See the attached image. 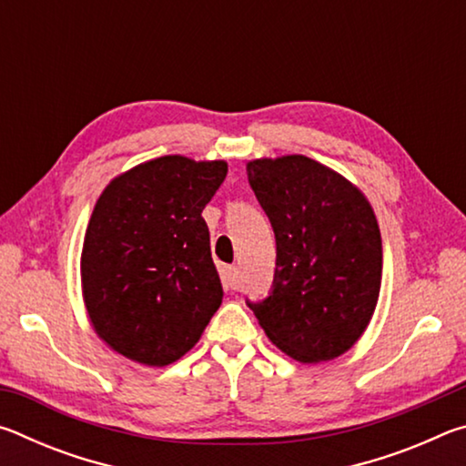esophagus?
I'll return each mask as SVG.
<instances>
[{
    "label": "esophagus",
    "instance_id": "1",
    "mask_svg": "<svg viewBox=\"0 0 466 466\" xmlns=\"http://www.w3.org/2000/svg\"><path fill=\"white\" fill-rule=\"evenodd\" d=\"M222 281H224V286H226L228 289H238V283H240V271H238V267H234V265L224 267Z\"/></svg>",
    "mask_w": 466,
    "mask_h": 466
}]
</instances>
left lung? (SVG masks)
<instances>
[{
  "label": "left lung",
  "instance_id": "obj_1",
  "mask_svg": "<svg viewBox=\"0 0 466 466\" xmlns=\"http://www.w3.org/2000/svg\"><path fill=\"white\" fill-rule=\"evenodd\" d=\"M278 261L269 296L250 302L267 337L304 364L341 356L372 319L382 240L361 191L306 156L248 162Z\"/></svg>",
  "mask_w": 466,
  "mask_h": 466
}]
</instances>
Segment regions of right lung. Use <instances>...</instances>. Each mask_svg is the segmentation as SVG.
Listing matches in <instances>:
<instances>
[{"label":"right lung","instance_id":"obj_1","mask_svg":"<svg viewBox=\"0 0 466 466\" xmlns=\"http://www.w3.org/2000/svg\"><path fill=\"white\" fill-rule=\"evenodd\" d=\"M226 172L222 160L162 156L102 191L84 238L82 288L94 330L121 356L172 364L222 304L201 211Z\"/></svg>","mask_w":466,"mask_h":466}]
</instances>
